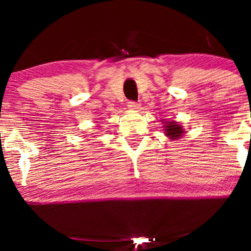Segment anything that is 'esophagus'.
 <instances>
[{"label":"esophagus","instance_id":"obj_1","mask_svg":"<svg viewBox=\"0 0 251 251\" xmlns=\"http://www.w3.org/2000/svg\"><path fill=\"white\" fill-rule=\"evenodd\" d=\"M128 107L131 109V111H137V109L140 107V104H138V102H136V101H129Z\"/></svg>","mask_w":251,"mask_h":251}]
</instances>
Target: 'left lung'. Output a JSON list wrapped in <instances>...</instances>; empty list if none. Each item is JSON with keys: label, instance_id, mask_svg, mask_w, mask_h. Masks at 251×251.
Segmentation results:
<instances>
[{"label": "left lung", "instance_id": "left-lung-1", "mask_svg": "<svg viewBox=\"0 0 251 251\" xmlns=\"http://www.w3.org/2000/svg\"><path fill=\"white\" fill-rule=\"evenodd\" d=\"M162 125H163V130H164V135L167 137H169V139L171 140H177L180 139L181 137L184 136L185 130L183 128V126H180L179 123L176 121H164L162 120Z\"/></svg>", "mask_w": 251, "mask_h": 251}]
</instances>
